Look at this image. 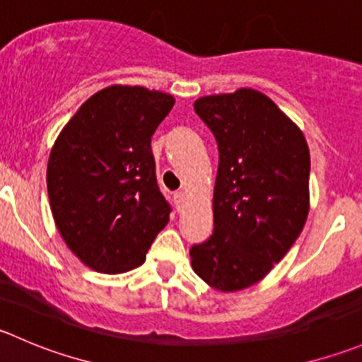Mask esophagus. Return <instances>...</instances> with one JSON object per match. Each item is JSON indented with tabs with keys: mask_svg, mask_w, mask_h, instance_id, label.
<instances>
[{
	"mask_svg": "<svg viewBox=\"0 0 362 362\" xmlns=\"http://www.w3.org/2000/svg\"><path fill=\"white\" fill-rule=\"evenodd\" d=\"M173 199H175V205H177V210H182V206H184L185 203V194L182 191H177L173 194Z\"/></svg>",
	"mask_w": 362,
	"mask_h": 362,
	"instance_id": "obj_1",
	"label": "esophagus"
}]
</instances>
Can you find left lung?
I'll use <instances>...</instances> for the list:
<instances>
[{
	"label": "left lung",
	"instance_id": "1",
	"mask_svg": "<svg viewBox=\"0 0 362 362\" xmlns=\"http://www.w3.org/2000/svg\"><path fill=\"white\" fill-rule=\"evenodd\" d=\"M194 111L219 150L214 230L189 251L212 288L237 292L265 278L310 212V150L303 132L263 93L202 97Z\"/></svg>",
	"mask_w": 362,
	"mask_h": 362
}]
</instances>
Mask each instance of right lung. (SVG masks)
Here are the masks:
<instances>
[{"instance_id": "1", "label": "right lung", "mask_w": 362, "mask_h": 362, "mask_svg": "<svg viewBox=\"0 0 362 362\" xmlns=\"http://www.w3.org/2000/svg\"><path fill=\"white\" fill-rule=\"evenodd\" d=\"M175 99L141 86H110L86 100L47 163L52 217L90 269L120 274L141 265L171 205L156 178L152 136Z\"/></svg>"}]
</instances>
